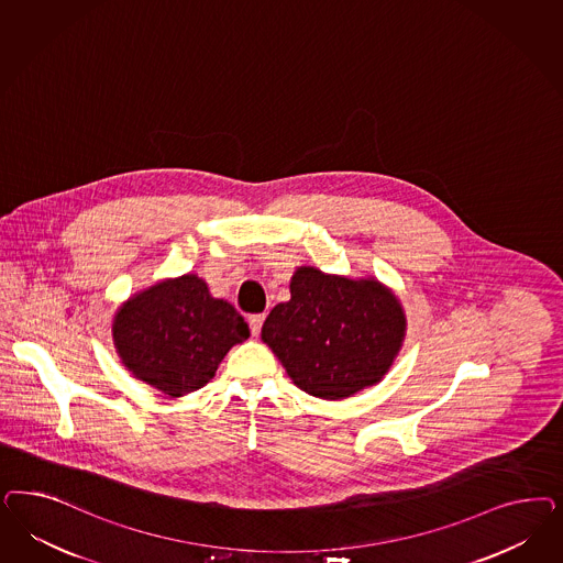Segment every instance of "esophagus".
<instances>
[{
  "mask_svg": "<svg viewBox=\"0 0 563 563\" xmlns=\"http://www.w3.org/2000/svg\"><path fill=\"white\" fill-rule=\"evenodd\" d=\"M263 321H265V314H251V317H249V325H251L253 335H258V333H261Z\"/></svg>",
  "mask_w": 563,
  "mask_h": 563,
  "instance_id": "obj_1",
  "label": "esophagus"
}]
</instances>
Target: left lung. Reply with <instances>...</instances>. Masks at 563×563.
Listing matches in <instances>:
<instances>
[{
    "label": "left lung",
    "instance_id": "8db88e82",
    "mask_svg": "<svg viewBox=\"0 0 563 563\" xmlns=\"http://www.w3.org/2000/svg\"><path fill=\"white\" fill-rule=\"evenodd\" d=\"M291 298L265 319L261 338L291 382L314 398H347L382 382L406 331L398 298L373 279L352 282L300 267Z\"/></svg>",
    "mask_w": 563,
    "mask_h": 563
}]
</instances>
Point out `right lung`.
Listing matches in <instances>:
<instances>
[{
  "instance_id": "1",
  "label": "right lung",
  "mask_w": 563,
  "mask_h": 563,
  "mask_svg": "<svg viewBox=\"0 0 563 563\" xmlns=\"http://www.w3.org/2000/svg\"><path fill=\"white\" fill-rule=\"evenodd\" d=\"M251 329L197 275L162 282L130 298L113 321V342L134 377L178 398L216 377Z\"/></svg>"
}]
</instances>
